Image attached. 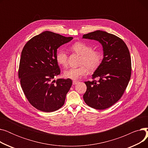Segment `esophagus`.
I'll use <instances>...</instances> for the list:
<instances>
[{"mask_svg": "<svg viewBox=\"0 0 148 148\" xmlns=\"http://www.w3.org/2000/svg\"><path fill=\"white\" fill-rule=\"evenodd\" d=\"M77 83H78V82H77V81H75V80H74V81H73V85H75Z\"/></svg>", "mask_w": 148, "mask_h": 148, "instance_id": "34e87169", "label": "esophagus"}]
</instances>
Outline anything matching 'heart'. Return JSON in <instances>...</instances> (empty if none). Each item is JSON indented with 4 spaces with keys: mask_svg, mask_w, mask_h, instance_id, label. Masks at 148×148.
Returning <instances> with one entry per match:
<instances>
[{
    "mask_svg": "<svg viewBox=\"0 0 148 148\" xmlns=\"http://www.w3.org/2000/svg\"><path fill=\"white\" fill-rule=\"evenodd\" d=\"M71 49L79 54L82 58L80 60V66L69 68L64 71V76L68 79L77 80L86 74L88 71H93L98 68L103 59L101 53L94 50L91 46L84 42H76L71 46ZM58 63L65 66L68 63V56L65 51L60 50L56 54Z\"/></svg>",
    "mask_w": 148,
    "mask_h": 148,
    "instance_id": "obj_1",
    "label": "heart"
}]
</instances>
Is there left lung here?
Segmentation results:
<instances>
[{
  "instance_id": "8db88e82",
  "label": "left lung",
  "mask_w": 148,
  "mask_h": 148,
  "mask_svg": "<svg viewBox=\"0 0 148 148\" xmlns=\"http://www.w3.org/2000/svg\"><path fill=\"white\" fill-rule=\"evenodd\" d=\"M102 45L103 59L92 75L98 81L85 82L87 90L83 99L89 107L103 110L115 104L122 96L130 80L131 60L125 43L114 35L96 30L83 36Z\"/></svg>"
}]
</instances>
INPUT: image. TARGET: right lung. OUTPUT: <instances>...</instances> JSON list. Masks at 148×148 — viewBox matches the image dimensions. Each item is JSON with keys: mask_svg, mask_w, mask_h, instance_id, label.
<instances>
[{"mask_svg": "<svg viewBox=\"0 0 148 148\" xmlns=\"http://www.w3.org/2000/svg\"><path fill=\"white\" fill-rule=\"evenodd\" d=\"M73 39L45 31L31 38L23 47L18 77L26 97L39 110L54 112L65 103L72 80L53 79L60 73L56 60L57 49Z\"/></svg>", "mask_w": 148, "mask_h": 148, "instance_id": "add662e5", "label": "right lung"}]
</instances>
